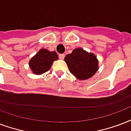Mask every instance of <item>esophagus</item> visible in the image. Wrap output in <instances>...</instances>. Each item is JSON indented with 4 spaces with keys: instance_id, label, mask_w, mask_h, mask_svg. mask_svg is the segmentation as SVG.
<instances>
[{
    "instance_id": "1",
    "label": "esophagus",
    "mask_w": 131,
    "mask_h": 131,
    "mask_svg": "<svg viewBox=\"0 0 131 131\" xmlns=\"http://www.w3.org/2000/svg\"><path fill=\"white\" fill-rule=\"evenodd\" d=\"M64 54H60L59 55V58H60V60H63L64 58Z\"/></svg>"
}]
</instances>
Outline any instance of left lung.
<instances>
[{"label": "left lung", "instance_id": "obj_1", "mask_svg": "<svg viewBox=\"0 0 131 131\" xmlns=\"http://www.w3.org/2000/svg\"><path fill=\"white\" fill-rule=\"evenodd\" d=\"M64 61L71 73L78 80L92 78L99 69V60L96 55L83 48H76L65 56Z\"/></svg>", "mask_w": 131, "mask_h": 131}]
</instances>
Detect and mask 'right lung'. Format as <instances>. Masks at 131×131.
Returning a JSON list of instances; mask_svg holds the SVG:
<instances>
[{"label": "right lung", "instance_id": "right-lung-1", "mask_svg": "<svg viewBox=\"0 0 131 131\" xmlns=\"http://www.w3.org/2000/svg\"><path fill=\"white\" fill-rule=\"evenodd\" d=\"M58 60V56L56 52L41 48L30 60L29 67L34 74L41 75L48 71L53 62Z\"/></svg>", "mask_w": 131, "mask_h": 131}]
</instances>
